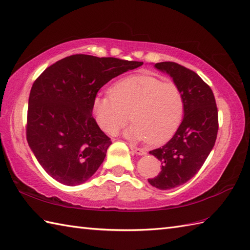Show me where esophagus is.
<instances>
[{"instance_id":"esophagus-1","label":"esophagus","mask_w":250,"mask_h":250,"mask_svg":"<svg viewBox=\"0 0 250 250\" xmlns=\"http://www.w3.org/2000/svg\"><path fill=\"white\" fill-rule=\"evenodd\" d=\"M130 149L132 150V152H134V153H136V155H139V156H144V155H146V151L144 150V149H142V148H139V147H135L134 145H130Z\"/></svg>"}]
</instances>
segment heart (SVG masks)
Masks as SVG:
<instances>
[{
  "label": "heart",
  "instance_id": "obj_1",
  "mask_svg": "<svg viewBox=\"0 0 250 250\" xmlns=\"http://www.w3.org/2000/svg\"><path fill=\"white\" fill-rule=\"evenodd\" d=\"M108 95H95L92 114L98 125L108 134H116L129 120L134 122L125 131L132 141L151 145L167 141L180 125L185 102L182 90L173 82H161L147 75L134 74L116 82Z\"/></svg>",
  "mask_w": 250,
  "mask_h": 250
}]
</instances>
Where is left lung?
I'll use <instances>...</instances> for the list:
<instances>
[{"mask_svg": "<svg viewBox=\"0 0 250 250\" xmlns=\"http://www.w3.org/2000/svg\"><path fill=\"white\" fill-rule=\"evenodd\" d=\"M182 90L185 108L182 124L166 145L149 151L161 162V172L148 179L160 190L187 183L199 172L213 149L218 132L214 93L198 74L175 62L156 63Z\"/></svg>", "mask_w": 250, "mask_h": 250, "instance_id": "left-lung-1", "label": "left lung"}]
</instances>
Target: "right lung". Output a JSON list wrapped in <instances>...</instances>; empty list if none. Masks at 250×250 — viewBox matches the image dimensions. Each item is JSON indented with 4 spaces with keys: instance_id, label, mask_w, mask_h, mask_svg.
Instances as JSON below:
<instances>
[{
    "instance_id": "add662e5",
    "label": "right lung",
    "mask_w": 250,
    "mask_h": 250,
    "mask_svg": "<svg viewBox=\"0 0 250 250\" xmlns=\"http://www.w3.org/2000/svg\"><path fill=\"white\" fill-rule=\"evenodd\" d=\"M143 62L73 55L47 67L31 88L26 140L46 173L63 185L86 183L111 142L92 117V100L110 79Z\"/></svg>"
}]
</instances>
